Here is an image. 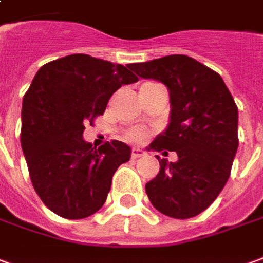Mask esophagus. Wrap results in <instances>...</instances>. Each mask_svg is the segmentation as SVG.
I'll return each instance as SVG.
<instances>
[{
  "instance_id": "34e87169",
  "label": "esophagus",
  "mask_w": 263,
  "mask_h": 263,
  "mask_svg": "<svg viewBox=\"0 0 263 263\" xmlns=\"http://www.w3.org/2000/svg\"><path fill=\"white\" fill-rule=\"evenodd\" d=\"M144 156V152L140 149H133L132 150V159H139V157H142Z\"/></svg>"
}]
</instances>
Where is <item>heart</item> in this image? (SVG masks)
Returning <instances> with one entry per match:
<instances>
[{
	"label": "heart",
	"mask_w": 263,
	"mask_h": 263,
	"mask_svg": "<svg viewBox=\"0 0 263 263\" xmlns=\"http://www.w3.org/2000/svg\"><path fill=\"white\" fill-rule=\"evenodd\" d=\"M147 139V130L144 127H132L124 132V140L128 143H143Z\"/></svg>",
	"instance_id": "1"
}]
</instances>
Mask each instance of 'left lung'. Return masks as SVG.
Segmentation results:
<instances>
[{
    "label": "left lung",
    "instance_id": "8db88e82",
    "mask_svg": "<svg viewBox=\"0 0 263 263\" xmlns=\"http://www.w3.org/2000/svg\"><path fill=\"white\" fill-rule=\"evenodd\" d=\"M130 68L139 77L162 81L170 93L169 126L150 147L176 152L177 162L156 156L160 170L146 183V193L163 215L193 218L213 203L231 176L239 144L238 106L222 77L187 55Z\"/></svg>",
    "mask_w": 263,
    "mask_h": 263
}]
</instances>
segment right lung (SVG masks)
I'll return each instance as SVG.
<instances>
[{
	"mask_svg": "<svg viewBox=\"0 0 263 263\" xmlns=\"http://www.w3.org/2000/svg\"><path fill=\"white\" fill-rule=\"evenodd\" d=\"M137 77L121 64L71 54L41 67L23 99L21 147L43 203L66 219H84L107 199L114 172L128 162L119 140L96 149L84 126L104 113L114 91Z\"/></svg>",
	"mask_w": 263,
	"mask_h": 263,
	"instance_id": "add662e5",
	"label": "right lung"
}]
</instances>
